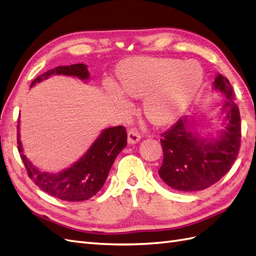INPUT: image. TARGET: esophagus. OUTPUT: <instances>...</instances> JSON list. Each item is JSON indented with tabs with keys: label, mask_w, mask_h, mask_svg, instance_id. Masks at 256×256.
Masks as SVG:
<instances>
[{
	"label": "esophagus",
	"mask_w": 256,
	"mask_h": 256,
	"mask_svg": "<svg viewBox=\"0 0 256 256\" xmlns=\"http://www.w3.org/2000/svg\"><path fill=\"white\" fill-rule=\"evenodd\" d=\"M142 138L140 133L138 132V130H130L128 133V142L130 144H135V142H138Z\"/></svg>",
	"instance_id": "1"
}]
</instances>
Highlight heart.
<instances>
[{
    "label": "heart",
    "instance_id": "1",
    "mask_svg": "<svg viewBox=\"0 0 256 256\" xmlns=\"http://www.w3.org/2000/svg\"><path fill=\"white\" fill-rule=\"evenodd\" d=\"M121 90L130 97H145L142 110L156 126L179 116L191 104L203 82V70L196 63L176 58H134L118 70Z\"/></svg>",
    "mask_w": 256,
    "mask_h": 256
}]
</instances>
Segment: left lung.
Listing matches in <instances>:
<instances>
[{
    "label": "left lung",
    "mask_w": 256,
    "mask_h": 256,
    "mask_svg": "<svg viewBox=\"0 0 256 256\" xmlns=\"http://www.w3.org/2000/svg\"><path fill=\"white\" fill-rule=\"evenodd\" d=\"M217 90L226 94L224 109L227 126L218 140H206L179 118L162 133L164 162L158 174L162 181L178 191H200L218 182L232 167L241 145V118L234 92L227 77L218 74L214 82Z\"/></svg>",
    "instance_id": "8db88e82"
}]
</instances>
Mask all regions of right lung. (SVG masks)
Wrapping results in <instances>:
<instances>
[{"label": "right lung", "instance_id": "obj_1", "mask_svg": "<svg viewBox=\"0 0 256 256\" xmlns=\"http://www.w3.org/2000/svg\"><path fill=\"white\" fill-rule=\"evenodd\" d=\"M76 76L80 80H88L89 72L85 64H73L70 66H58L38 76L32 82H39L50 75ZM30 86V87H32ZM20 120L17 126V148L27 170L28 176L34 183L53 198L68 202H82L96 195L108 178L109 171L118 154L128 142L126 130L122 126L104 130L94 140L88 152L72 167L60 174L42 172L32 164L24 155L20 140Z\"/></svg>", "mask_w": 256, "mask_h": 256}]
</instances>
